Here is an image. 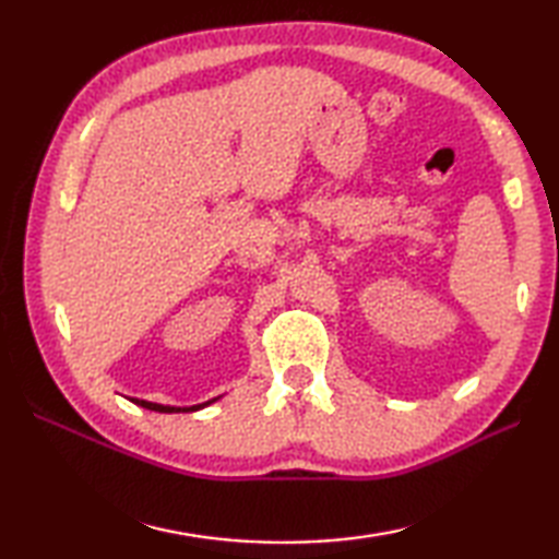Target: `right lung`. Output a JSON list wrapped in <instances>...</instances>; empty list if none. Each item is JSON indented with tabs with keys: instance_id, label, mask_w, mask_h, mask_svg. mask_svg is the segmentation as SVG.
Listing matches in <instances>:
<instances>
[{
	"instance_id": "add662e5",
	"label": "right lung",
	"mask_w": 559,
	"mask_h": 559,
	"mask_svg": "<svg viewBox=\"0 0 559 559\" xmlns=\"http://www.w3.org/2000/svg\"><path fill=\"white\" fill-rule=\"evenodd\" d=\"M129 399V396H127ZM221 396L211 399V401H204V403H197V406H163V403H153V401H146V399H129L132 403H136V406L141 408H148V411H156V413H194V411H201L211 406V403H216Z\"/></svg>"
}]
</instances>
